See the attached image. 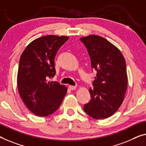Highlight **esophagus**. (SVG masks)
I'll list each match as a JSON object with an SVG mask.
<instances>
[{"label": "esophagus", "mask_w": 146, "mask_h": 146, "mask_svg": "<svg viewBox=\"0 0 146 146\" xmlns=\"http://www.w3.org/2000/svg\"><path fill=\"white\" fill-rule=\"evenodd\" d=\"M69 90H75L76 86H72V85H69Z\"/></svg>", "instance_id": "obj_1"}]
</instances>
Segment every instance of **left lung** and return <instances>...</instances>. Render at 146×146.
Returning a JSON list of instances; mask_svg holds the SVG:
<instances>
[{"mask_svg":"<svg viewBox=\"0 0 146 146\" xmlns=\"http://www.w3.org/2000/svg\"><path fill=\"white\" fill-rule=\"evenodd\" d=\"M90 56L91 67L97 74L89 90L91 100L84 111L96 119L111 116L123 103L127 88L126 62L121 51L98 35L80 38Z\"/></svg>","mask_w":146,"mask_h":146,"instance_id":"left-lung-1","label":"left lung"}]
</instances>
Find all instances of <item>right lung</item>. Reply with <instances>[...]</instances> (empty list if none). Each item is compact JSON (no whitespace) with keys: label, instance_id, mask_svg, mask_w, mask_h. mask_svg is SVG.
I'll return each instance as SVG.
<instances>
[{"label":"right lung","instance_id":"add662e5","mask_svg":"<svg viewBox=\"0 0 146 146\" xmlns=\"http://www.w3.org/2000/svg\"><path fill=\"white\" fill-rule=\"evenodd\" d=\"M68 36L48 35L33 41L19 59L17 88L27 108L39 117L56 111L67 88L58 82H48L56 75L54 59Z\"/></svg>","mask_w":146,"mask_h":146}]
</instances>
